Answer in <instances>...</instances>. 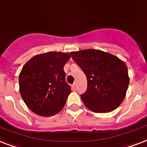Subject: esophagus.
I'll list each match as a JSON object with an SVG mask.
<instances>
[{
  "instance_id": "34e87169",
  "label": "esophagus",
  "mask_w": 147,
  "mask_h": 147,
  "mask_svg": "<svg viewBox=\"0 0 147 147\" xmlns=\"http://www.w3.org/2000/svg\"><path fill=\"white\" fill-rule=\"evenodd\" d=\"M77 89H78V86H77L76 84H74L72 85V90H74V91H76Z\"/></svg>"
}]
</instances>
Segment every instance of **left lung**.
<instances>
[{
	"label": "left lung",
	"instance_id": "8db88e82",
	"mask_svg": "<svg viewBox=\"0 0 147 147\" xmlns=\"http://www.w3.org/2000/svg\"><path fill=\"white\" fill-rule=\"evenodd\" d=\"M70 54L87 77L88 88L80 96L84 105L97 113L110 112L119 106L129 84L124 61L112 54L93 49Z\"/></svg>",
	"mask_w": 147,
	"mask_h": 147
}]
</instances>
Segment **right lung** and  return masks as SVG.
<instances>
[{"label": "right lung", "instance_id": "right-lung-1", "mask_svg": "<svg viewBox=\"0 0 147 147\" xmlns=\"http://www.w3.org/2000/svg\"><path fill=\"white\" fill-rule=\"evenodd\" d=\"M70 55L48 52L36 55L19 74V90L28 108L41 116H52L64 107L71 90L65 81L63 67Z\"/></svg>", "mask_w": 147, "mask_h": 147}]
</instances>
